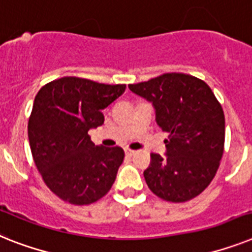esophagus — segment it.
I'll use <instances>...</instances> for the list:
<instances>
[{"instance_id":"esophagus-1","label":"esophagus","mask_w":252,"mask_h":252,"mask_svg":"<svg viewBox=\"0 0 252 252\" xmlns=\"http://www.w3.org/2000/svg\"><path fill=\"white\" fill-rule=\"evenodd\" d=\"M125 153H126L127 156H132V155H135L136 152L132 151V149H125Z\"/></svg>"}]
</instances>
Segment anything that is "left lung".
Returning a JSON list of instances; mask_svg holds the SVG:
<instances>
[{
	"label": "left lung",
	"instance_id": "8db88e82",
	"mask_svg": "<svg viewBox=\"0 0 252 252\" xmlns=\"http://www.w3.org/2000/svg\"><path fill=\"white\" fill-rule=\"evenodd\" d=\"M128 89L153 104L157 125L168 134L166 157L152 153L147 186L168 202H186L215 176L224 152L225 118L209 85L184 73H165Z\"/></svg>",
	"mask_w": 252,
	"mask_h": 252
}]
</instances>
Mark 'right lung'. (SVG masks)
I'll use <instances>...</instances> for the list:
<instances>
[{
  "label": "right lung",
  "mask_w": 252,
  "mask_h": 252,
  "mask_svg": "<svg viewBox=\"0 0 252 252\" xmlns=\"http://www.w3.org/2000/svg\"><path fill=\"white\" fill-rule=\"evenodd\" d=\"M126 85H105L80 77L46 84L34 97L28 121L33 159L54 194L72 205H90L109 192L125 152L97 147L89 130L104 124L101 113Z\"/></svg>",
  "instance_id": "1"
}]
</instances>
